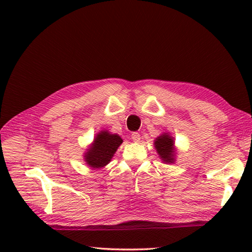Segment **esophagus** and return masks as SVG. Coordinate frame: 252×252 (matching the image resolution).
<instances>
[{
	"instance_id": "esophagus-1",
	"label": "esophagus",
	"mask_w": 252,
	"mask_h": 252,
	"mask_svg": "<svg viewBox=\"0 0 252 252\" xmlns=\"http://www.w3.org/2000/svg\"><path fill=\"white\" fill-rule=\"evenodd\" d=\"M131 137H132V140L134 141V142H140V140H141L140 133H137V132H133Z\"/></svg>"
}]
</instances>
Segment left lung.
<instances>
[{
    "label": "left lung",
    "instance_id": "obj_1",
    "mask_svg": "<svg viewBox=\"0 0 252 252\" xmlns=\"http://www.w3.org/2000/svg\"><path fill=\"white\" fill-rule=\"evenodd\" d=\"M173 144L172 137L167 134H162L155 141V147L157 149L158 155L167 163H172L174 161Z\"/></svg>",
    "mask_w": 252,
    "mask_h": 252
}]
</instances>
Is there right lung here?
I'll use <instances>...</instances> for the list:
<instances>
[{"mask_svg":"<svg viewBox=\"0 0 252 252\" xmlns=\"http://www.w3.org/2000/svg\"><path fill=\"white\" fill-rule=\"evenodd\" d=\"M122 138L118 134L101 131L95 137L93 145L85 154V161L92 168L99 169L110 161L116 151L121 145Z\"/></svg>","mask_w":252,"mask_h":252,"instance_id":"obj_1","label":"right lung"}]
</instances>
